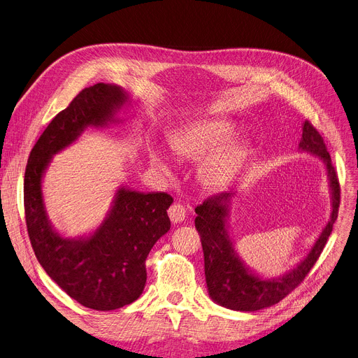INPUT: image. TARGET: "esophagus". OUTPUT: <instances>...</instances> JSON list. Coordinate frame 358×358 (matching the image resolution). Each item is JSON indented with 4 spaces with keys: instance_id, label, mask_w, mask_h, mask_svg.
Returning <instances> with one entry per match:
<instances>
[{
    "instance_id": "34e87169",
    "label": "esophagus",
    "mask_w": 358,
    "mask_h": 358,
    "mask_svg": "<svg viewBox=\"0 0 358 358\" xmlns=\"http://www.w3.org/2000/svg\"><path fill=\"white\" fill-rule=\"evenodd\" d=\"M169 215H170V220H171L174 224L182 222L184 218H185V208H184L181 204L176 203V204H173V206L170 207Z\"/></svg>"
}]
</instances>
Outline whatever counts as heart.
<instances>
[{
    "label": "heart",
    "instance_id": "1",
    "mask_svg": "<svg viewBox=\"0 0 358 358\" xmlns=\"http://www.w3.org/2000/svg\"><path fill=\"white\" fill-rule=\"evenodd\" d=\"M236 134L237 125L229 120L213 118L196 121L176 129L170 137V147L180 157L199 158L230 141ZM244 155L245 147L243 144H233L215 152L203 167L204 178L211 185H220L238 169ZM151 157L159 169H169L167 161L162 158L158 150H154Z\"/></svg>",
    "mask_w": 358,
    "mask_h": 358
}]
</instances>
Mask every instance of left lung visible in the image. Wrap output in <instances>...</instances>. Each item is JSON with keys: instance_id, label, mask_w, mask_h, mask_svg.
Here are the masks:
<instances>
[{"instance_id": "obj_1", "label": "left lung", "mask_w": 358, "mask_h": 358, "mask_svg": "<svg viewBox=\"0 0 358 358\" xmlns=\"http://www.w3.org/2000/svg\"><path fill=\"white\" fill-rule=\"evenodd\" d=\"M299 151L317 157L326 167L329 180L331 214L317 240L300 263L278 277H263L250 268L236 250L230 234V207L236 196L225 191L207 199L196 208V229L201 237L204 251V271L210 299L221 307L234 311H257L280 303L294 289L311 270L326 245L340 206V184L331 164L330 154L317 129L303 122V137Z\"/></svg>"}]
</instances>
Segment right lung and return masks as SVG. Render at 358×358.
<instances>
[{
	"label": "right lung",
	"instance_id": "right-lung-1",
	"mask_svg": "<svg viewBox=\"0 0 358 358\" xmlns=\"http://www.w3.org/2000/svg\"><path fill=\"white\" fill-rule=\"evenodd\" d=\"M131 104L120 85L99 83L83 90L54 117L28 157L24 177V208L28 236L38 263L67 294L84 307L110 311L136 301L147 281L145 258L170 231L167 192H141L120 185L111 206L92 231L62 236L52 225L43 192L52 157L76 144L87 129L118 124Z\"/></svg>",
	"mask_w": 358,
	"mask_h": 358
}]
</instances>
